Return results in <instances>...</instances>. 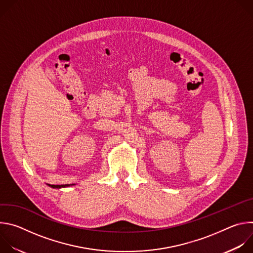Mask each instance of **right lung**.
Segmentation results:
<instances>
[{
	"label": "right lung",
	"mask_w": 253,
	"mask_h": 253,
	"mask_svg": "<svg viewBox=\"0 0 253 253\" xmlns=\"http://www.w3.org/2000/svg\"><path fill=\"white\" fill-rule=\"evenodd\" d=\"M72 185H74V184H72ZM49 186L50 187H52V188H62V187H68V186H70V184H63V185H51V184H49Z\"/></svg>",
	"instance_id": "1"
}]
</instances>
